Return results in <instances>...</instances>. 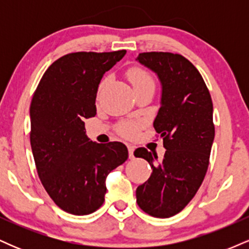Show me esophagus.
Segmentation results:
<instances>
[{
    "label": "esophagus",
    "instance_id": "esophagus-1",
    "mask_svg": "<svg viewBox=\"0 0 249 249\" xmlns=\"http://www.w3.org/2000/svg\"><path fill=\"white\" fill-rule=\"evenodd\" d=\"M127 150H128V157H130V159H133L134 158V146L133 145H127Z\"/></svg>",
    "mask_w": 249,
    "mask_h": 249
}]
</instances>
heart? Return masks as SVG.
<instances>
[{
	"label": "heart",
	"mask_w": 249,
	"mask_h": 249,
	"mask_svg": "<svg viewBox=\"0 0 249 249\" xmlns=\"http://www.w3.org/2000/svg\"><path fill=\"white\" fill-rule=\"evenodd\" d=\"M127 78L131 82V84L133 85V88L139 87V85L147 84V83H153V78L146 70L142 69V68H131L127 71ZM141 126V124L137 122H125L123 124L119 125L118 132L122 134L125 138H133L138 132V128Z\"/></svg>",
	"instance_id": "obj_1"
}]
</instances>
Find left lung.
<instances>
[{
    "label": "left lung",
    "instance_id": "left-lung-1",
    "mask_svg": "<svg viewBox=\"0 0 249 249\" xmlns=\"http://www.w3.org/2000/svg\"><path fill=\"white\" fill-rule=\"evenodd\" d=\"M137 59L161 82L153 126L166 148L160 161L145 147L134 151L152 167L147 181L137 187V204L150 215L170 218L186 207L206 176L215 133L213 103L202 76L184 56L151 51Z\"/></svg>",
    "mask_w": 249,
    "mask_h": 249
}]
</instances>
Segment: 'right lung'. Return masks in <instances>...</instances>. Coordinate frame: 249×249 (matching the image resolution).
Wrapping results in <instances>:
<instances>
[{"instance_id": "obj_1", "label": "right lung", "mask_w": 249, "mask_h": 249, "mask_svg": "<svg viewBox=\"0 0 249 249\" xmlns=\"http://www.w3.org/2000/svg\"><path fill=\"white\" fill-rule=\"evenodd\" d=\"M126 53H71L48 68L30 104V144L37 173L53 202L65 212L98 210L107 174L127 159L123 142L97 144L85 134L84 119L96 116L103 75Z\"/></svg>"}]
</instances>
